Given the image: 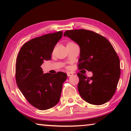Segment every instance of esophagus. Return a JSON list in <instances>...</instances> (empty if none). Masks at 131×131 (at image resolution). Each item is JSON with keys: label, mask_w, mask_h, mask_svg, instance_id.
Instances as JSON below:
<instances>
[{"label": "esophagus", "mask_w": 131, "mask_h": 131, "mask_svg": "<svg viewBox=\"0 0 131 131\" xmlns=\"http://www.w3.org/2000/svg\"><path fill=\"white\" fill-rule=\"evenodd\" d=\"M67 74L68 76L70 77V76H72V75L73 74V72H70V71H69V72H67Z\"/></svg>", "instance_id": "obj_1"}]
</instances>
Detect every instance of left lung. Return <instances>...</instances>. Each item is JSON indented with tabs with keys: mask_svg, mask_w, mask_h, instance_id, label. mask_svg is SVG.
<instances>
[{
	"mask_svg": "<svg viewBox=\"0 0 131 131\" xmlns=\"http://www.w3.org/2000/svg\"><path fill=\"white\" fill-rule=\"evenodd\" d=\"M64 36L79 46V69L93 73L91 78L78 73L80 95L91 104L108 102L115 93L121 75L119 58L112 44L103 36L84 29L67 30Z\"/></svg>",
	"mask_w": 131,
	"mask_h": 131,
	"instance_id": "obj_1",
	"label": "left lung"
}]
</instances>
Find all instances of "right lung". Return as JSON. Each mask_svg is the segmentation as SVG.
Here are the masks:
<instances>
[{"instance_id":"right-lung-1","label":"right lung","mask_w":131,"mask_h":131,"mask_svg":"<svg viewBox=\"0 0 131 131\" xmlns=\"http://www.w3.org/2000/svg\"><path fill=\"white\" fill-rule=\"evenodd\" d=\"M62 31L36 37L23 45L17 56L15 78L18 87L30 104L39 110L54 107L60 101L65 73L43 74L40 66L50 60Z\"/></svg>"}]
</instances>
